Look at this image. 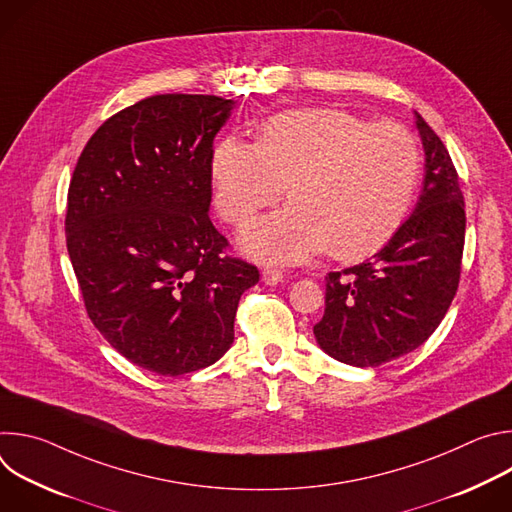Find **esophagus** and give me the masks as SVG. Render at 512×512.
<instances>
[{
    "label": "esophagus",
    "instance_id": "34e87169",
    "mask_svg": "<svg viewBox=\"0 0 512 512\" xmlns=\"http://www.w3.org/2000/svg\"><path fill=\"white\" fill-rule=\"evenodd\" d=\"M261 279L267 285H277V283L283 281V271L277 269V267H265L263 273H261Z\"/></svg>",
    "mask_w": 512,
    "mask_h": 512
}]
</instances>
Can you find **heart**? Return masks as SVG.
<instances>
[{
    "instance_id": "1",
    "label": "heart",
    "mask_w": 512,
    "mask_h": 512,
    "mask_svg": "<svg viewBox=\"0 0 512 512\" xmlns=\"http://www.w3.org/2000/svg\"><path fill=\"white\" fill-rule=\"evenodd\" d=\"M419 176L409 129L338 109L279 113L257 143L227 137L212 156L214 206L233 227L249 225L285 186L289 206L243 235L249 255L283 263L324 249L338 261L377 253L405 223Z\"/></svg>"
}]
</instances>
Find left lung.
Returning <instances> with one entry per match:
<instances>
[{
	"instance_id": "left-lung-1",
	"label": "left lung",
	"mask_w": 512,
	"mask_h": 512,
	"mask_svg": "<svg viewBox=\"0 0 512 512\" xmlns=\"http://www.w3.org/2000/svg\"><path fill=\"white\" fill-rule=\"evenodd\" d=\"M425 152L413 214L371 259L326 275L320 348L352 367H379L421 346L444 320L460 283L466 212L442 139L415 113Z\"/></svg>"
}]
</instances>
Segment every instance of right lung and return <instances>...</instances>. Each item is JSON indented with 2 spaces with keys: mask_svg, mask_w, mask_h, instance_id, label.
<instances>
[{
  "mask_svg": "<svg viewBox=\"0 0 512 512\" xmlns=\"http://www.w3.org/2000/svg\"><path fill=\"white\" fill-rule=\"evenodd\" d=\"M235 101L154 95L109 117L68 186L66 247L87 314L137 367L178 377L235 340L255 265L208 218L212 141Z\"/></svg>",
  "mask_w": 512,
  "mask_h": 512,
  "instance_id": "obj_1",
  "label": "right lung"
}]
</instances>
